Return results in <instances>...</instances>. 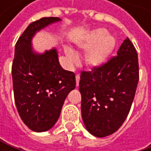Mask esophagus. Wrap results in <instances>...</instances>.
<instances>
[{"label": "esophagus", "instance_id": "obj_1", "mask_svg": "<svg viewBox=\"0 0 151 151\" xmlns=\"http://www.w3.org/2000/svg\"><path fill=\"white\" fill-rule=\"evenodd\" d=\"M79 79H80V76L78 74L76 75V86H78V84H79Z\"/></svg>", "mask_w": 151, "mask_h": 151}]
</instances>
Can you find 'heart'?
<instances>
[{
    "label": "heart",
    "instance_id": "1",
    "mask_svg": "<svg viewBox=\"0 0 151 151\" xmlns=\"http://www.w3.org/2000/svg\"><path fill=\"white\" fill-rule=\"evenodd\" d=\"M115 40L112 37H107L105 29H99L88 34L85 38L78 43V47L87 51L85 62L91 68H99L104 65L115 47ZM67 63L70 65H77L79 61L78 54L71 48L65 49Z\"/></svg>",
    "mask_w": 151,
    "mask_h": 151
}]
</instances>
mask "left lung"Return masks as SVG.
Segmentation results:
<instances>
[{
	"instance_id": "obj_1",
	"label": "left lung",
	"mask_w": 151,
	"mask_h": 151,
	"mask_svg": "<svg viewBox=\"0 0 151 151\" xmlns=\"http://www.w3.org/2000/svg\"><path fill=\"white\" fill-rule=\"evenodd\" d=\"M138 80L137 52L129 37L104 65L81 72V114L90 134L105 137L119 129L131 108Z\"/></svg>"
}]
</instances>
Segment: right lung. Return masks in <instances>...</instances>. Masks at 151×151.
Wrapping results in <instances>:
<instances>
[{"mask_svg": "<svg viewBox=\"0 0 151 151\" xmlns=\"http://www.w3.org/2000/svg\"><path fill=\"white\" fill-rule=\"evenodd\" d=\"M58 17H44L31 22L16 42L12 65L14 97L19 115L33 131L50 129L59 118L68 93L76 86L75 74L62 68L57 49L37 53L35 34Z\"/></svg>", "mask_w": 151, "mask_h": 151, "instance_id": "add662e5", "label": "right lung"}]
</instances>
